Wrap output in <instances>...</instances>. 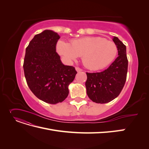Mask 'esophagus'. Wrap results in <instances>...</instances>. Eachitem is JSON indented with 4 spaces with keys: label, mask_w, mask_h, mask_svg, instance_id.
<instances>
[{
    "label": "esophagus",
    "mask_w": 149,
    "mask_h": 149,
    "mask_svg": "<svg viewBox=\"0 0 149 149\" xmlns=\"http://www.w3.org/2000/svg\"><path fill=\"white\" fill-rule=\"evenodd\" d=\"M75 69H76V70L78 72H80V71H82V69L80 68H79V67H76Z\"/></svg>",
    "instance_id": "1"
}]
</instances>
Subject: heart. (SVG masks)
Listing matches in <instances>:
<instances>
[{"label": "heart", "mask_w": 149, "mask_h": 149, "mask_svg": "<svg viewBox=\"0 0 149 149\" xmlns=\"http://www.w3.org/2000/svg\"><path fill=\"white\" fill-rule=\"evenodd\" d=\"M56 51L68 62L82 56L86 67L97 70L107 66L115 59L118 47L113 42L102 37H87L71 40V45L59 40Z\"/></svg>", "instance_id": "heart-1"}]
</instances>
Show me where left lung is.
Returning <instances> with one entry per match:
<instances>
[{
	"instance_id": "obj_1",
	"label": "left lung",
	"mask_w": 149,
	"mask_h": 149,
	"mask_svg": "<svg viewBox=\"0 0 149 149\" xmlns=\"http://www.w3.org/2000/svg\"><path fill=\"white\" fill-rule=\"evenodd\" d=\"M113 41L118 47V57L104 71L86 73V93L90 100L96 103L109 102L118 97L127 78L128 60L126 47L118 37H114Z\"/></svg>"
}]
</instances>
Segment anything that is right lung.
Here are the masks:
<instances>
[{"mask_svg":"<svg viewBox=\"0 0 149 149\" xmlns=\"http://www.w3.org/2000/svg\"><path fill=\"white\" fill-rule=\"evenodd\" d=\"M60 38L49 30L35 35L26 48L23 65L31 92L40 100L52 104L63 102L68 96V86L77 73L74 67L62 63L56 52Z\"/></svg>","mask_w":149,"mask_h":149,"instance_id":"add662e5","label":"right lung"}]
</instances>
